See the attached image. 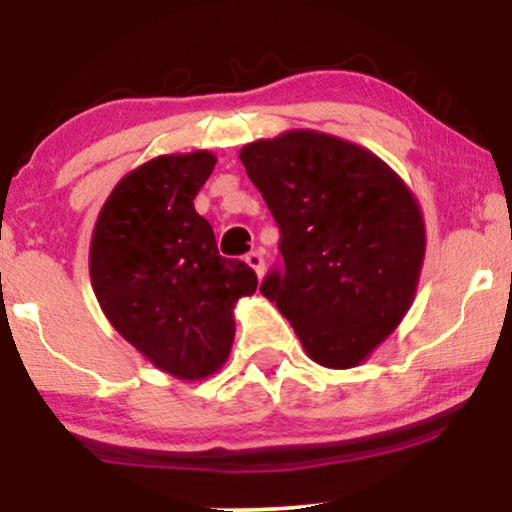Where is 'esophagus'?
<instances>
[{
  "label": "esophagus",
  "mask_w": 512,
  "mask_h": 512,
  "mask_svg": "<svg viewBox=\"0 0 512 512\" xmlns=\"http://www.w3.org/2000/svg\"><path fill=\"white\" fill-rule=\"evenodd\" d=\"M245 262L250 264L252 269H255V274H257V279H262V274H264V257H262V252H250L248 257H245Z\"/></svg>",
  "instance_id": "obj_1"
}]
</instances>
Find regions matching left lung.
Here are the masks:
<instances>
[{"mask_svg": "<svg viewBox=\"0 0 512 512\" xmlns=\"http://www.w3.org/2000/svg\"><path fill=\"white\" fill-rule=\"evenodd\" d=\"M240 161L281 231L284 267L262 296L315 363L358 366L414 303L426 255L414 192L373 151L315 129L245 144Z\"/></svg>", "mask_w": 512, "mask_h": 512, "instance_id": "obj_1", "label": "left lung"}]
</instances>
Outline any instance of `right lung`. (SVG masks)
I'll list each match as a JSON object with an SVG mask.
<instances>
[{
  "label": "right lung",
  "mask_w": 512,
  "mask_h": 512,
  "mask_svg": "<svg viewBox=\"0 0 512 512\" xmlns=\"http://www.w3.org/2000/svg\"><path fill=\"white\" fill-rule=\"evenodd\" d=\"M216 166L211 151L166 154L129 170L105 199L88 272L110 325L163 373L202 380L236 337L233 308L257 276L226 260L195 197Z\"/></svg>",
  "instance_id": "right-lung-1"
}]
</instances>
